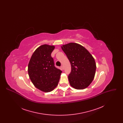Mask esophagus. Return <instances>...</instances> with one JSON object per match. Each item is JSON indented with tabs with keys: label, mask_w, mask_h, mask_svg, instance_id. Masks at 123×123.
I'll list each match as a JSON object with an SVG mask.
<instances>
[{
	"label": "esophagus",
	"mask_w": 123,
	"mask_h": 123,
	"mask_svg": "<svg viewBox=\"0 0 123 123\" xmlns=\"http://www.w3.org/2000/svg\"><path fill=\"white\" fill-rule=\"evenodd\" d=\"M61 69H62V70H64V66H63V65H62V66H61Z\"/></svg>",
	"instance_id": "1"
}]
</instances>
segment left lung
Instances as JSON below:
<instances>
[{"mask_svg": "<svg viewBox=\"0 0 123 123\" xmlns=\"http://www.w3.org/2000/svg\"><path fill=\"white\" fill-rule=\"evenodd\" d=\"M71 64L68 76L70 86L76 89L87 88L94 79L96 63L93 57L82 45L69 43L61 46Z\"/></svg>", "mask_w": 123, "mask_h": 123, "instance_id": "obj_1", "label": "left lung"}]
</instances>
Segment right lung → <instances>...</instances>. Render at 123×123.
<instances>
[{
    "mask_svg": "<svg viewBox=\"0 0 123 123\" xmlns=\"http://www.w3.org/2000/svg\"><path fill=\"white\" fill-rule=\"evenodd\" d=\"M55 46L44 44L33 53L28 64L29 78L35 87L44 92H49L59 83L62 71L54 66L51 53Z\"/></svg>",
    "mask_w": 123,
    "mask_h": 123,
    "instance_id": "right-lung-1",
    "label": "right lung"
}]
</instances>
